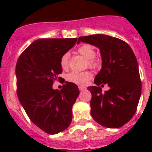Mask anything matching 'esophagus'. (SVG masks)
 <instances>
[{
    "label": "esophagus",
    "mask_w": 152,
    "mask_h": 152,
    "mask_svg": "<svg viewBox=\"0 0 152 152\" xmlns=\"http://www.w3.org/2000/svg\"><path fill=\"white\" fill-rule=\"evenodd\" d=\"M79 90L80 91H83L86 90L85 87H83V86H79Z\"/></svg>",
    "instance_id": "1"
}]
</instances>
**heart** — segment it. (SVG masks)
Masks as SVG:
<instances>
[{
	"instance_id": "obj_1",
	"label": "heart",
	"mask_w": 152,
	"mask_h": 152,
	"mask_svg": "<svg viewBox=\"0 0 152 152\" xmlns=\"http://www.w3.org/2000/svg\"><path fill=\"white\" fill-rule=\"evenodd\" d=\"M78 53L88 60V65L92 68H95L98 65L97 60L95 57L96 55V52L94 47L90 45H83L78 49ZM60 64L63 69H67L69 68V53H65L62 55L60 60ZM92 77V74L89 71L84 72H72L68 74L66 76V80L71 83H76L83 85L88 83Z\"/></svg>"
}]
</instances>
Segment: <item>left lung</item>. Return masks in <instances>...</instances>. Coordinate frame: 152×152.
<instances>
[{
    "mask_svg": "<svg viewBox=\"0 0 152 152\" xmlns=\"http://www.w3.org/2000/svg\"><path fill=\"white\" fill-rule=\"evenodd\" d=\"M86 42L99 49L102 69L96 75L91 93V114L104 127L117 129L125 125L137 111L141 95V81L137 57L125 42L106 34L82 36L77 43ZM110 89L103 93L101 86Z\"/></svg>",
    "mask_w": 152,
    "mask_h": 152,
    "instance_id": "8db88e82",
    "label": "left lung"
}]
</instances>
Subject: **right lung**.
<instances>
[{"label": "right lung", "instance_id": "1", "mask_svg": "<svg viewBox=\"0 0 152 152\" xmlns=\"http://www.w3.org/2000/svg\"><path fill=\"white\" fill-rule=\"evenodd\" d=\"M77 39H40L19 57L15 66L17 95L34 125L48 134L66 129L72 119V108L80 94L76 84L65 82L60 91L53 81L62 72L61 57ZM61 79V77H58Z\"/></svg>", "mask_w": 152, "mask_h": 152}]
</instances>
